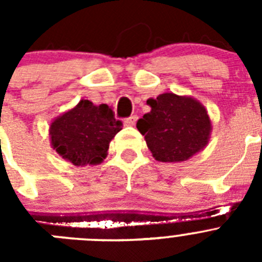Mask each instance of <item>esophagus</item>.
<instances>
[{
	"label": "esophagus",
	"mask_w": 262,
	"mask_h": 262,
	"mask_svg": "<svg viewBox=\"0 0 262 262\" xmlns=\"http://www.w3.org/2000/svg\"><path fill=\"white\" fill-rule=\"evenodd\" d=\"M136 119H138V115H131L128 119L124 120V124H126V126H134L136 122Z\"/></svg>",
	"instance_id": "1"
}]
</instances>
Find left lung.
Segmentation results:
<instances>
[{"mask_svg": "<svg viewBox=\"0 0 262 262\" xmlns=\"http://www.w3.org/2000/svg\"><path fill=\"white\" fill-rule=\"evenodd\" d=\"M151 111L138 120L155 160L181 163L203 151L211 138V120L205 106L190 96L160 94L147 101Z\"/></svg>", "mask_w": 262, "mask_h": 262, "instance_id": "left-lung-1", "label": "left lung"}]
</instances>
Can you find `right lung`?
Segmentation results:
<instances>
[{"mask_svg":"<svg viewBox=\"0 0 262 262\" xmlns=\"http://www.w3.org/2000/svg\"><path fill=\"white\" fill-rule=\"evenodd\" d=\"M122 129L107 105L96 106L81 99L71 110L52 120L51 147L76 166L98 165L107 156L110 142Z\"/></svg>","mask_w":262,"mask_h":262,"instance_id":"right-lung-1","label":"right lung"}]
</instances>
